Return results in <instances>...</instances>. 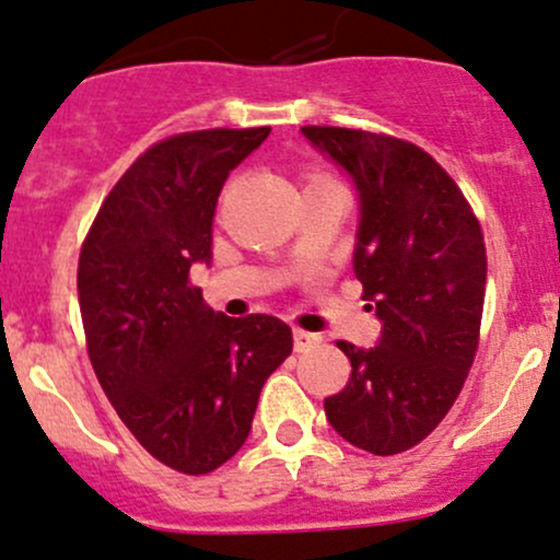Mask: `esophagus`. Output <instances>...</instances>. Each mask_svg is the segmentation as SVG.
I'll return each mask as SVG.
<instances>
[{"instance_id":"esophagus-1","label":"esophagus","mask_w":560,"mask_h":560,"mask_svg":"<svg viewBox=\"0 0 560 560\" xmlns=\"http://www.w3.org/2000/svg\"><path fill=\"white\" fill-rule=\"evenodd\" d=\"M317 341H319L317 332H306L301 328L293 330V349H296V351H306L310 347H314Z\"/></svg>"}]
</instances>
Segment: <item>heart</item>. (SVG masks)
<instances>
[{
	"label": "heart",
	"instance_id": "obj_1",
	"mask_svg": "<svg viewBox=\"0 0 560 560\" xmlns=\"http://www.w3.org/2000/svg\"><path fill=\"white\" fill-rule=\"evenodd\" d=\"M317 182H332V179H328V177H323V174H314V177L310 179V185H317Z\"/></svg>",
	"mask_w": 560,
	"mask_h": 560
}]
</instances>
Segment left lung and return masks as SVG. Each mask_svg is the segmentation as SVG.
I'll return each mask as SVG.
<instances>
[{"instance_id":"1","label":"left lung","mask_w":560,"mask_h":560,"mask_svg":"<svg viewBox=\"0 0 560 560\" xmlns=\"http://www.w3.org/2000/svg\"><path fill=\"white\" fill-rule=\"evenodd\" d=\"M301 135L354 185L351 264L381 319L373 349L338 343L351 378L325 399V416L354 447L397 455L442 423L474 364L487 285L481 228L460 187L416 144L338 127Z\"/></svg>"}]
</instances>
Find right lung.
Wrapping results in <instances>:
<instances>
[{
    "instance_id": "1",
    "label": "right lung",
    "mask_w": 560,
    "mask_h": 560,
    "mask_svg": "<svg viewBox=\"0 0 560 560\" xmlns=\"http://www.w3.org/2000/svg\"><path fill=\"white\" fill-rule=\"evenodd\" d=\"M267 137L269 127L206 129L153 144L100 206L79 256L105 397L155 460L190 476L243 447L264 381L293 349L282 319L228 317L190 285V269L211 264L224 182Z\"/></svg>"
}]
</instances>
